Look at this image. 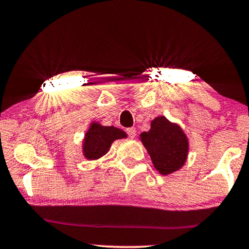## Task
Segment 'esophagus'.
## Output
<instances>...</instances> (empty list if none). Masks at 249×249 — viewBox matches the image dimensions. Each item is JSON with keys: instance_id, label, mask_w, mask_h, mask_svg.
<instances>
[{"instance_id": "1", "label": "esophagus", "mask_w": 249, "mask_h": 249, "mask_svg": "<svg viewBox=\"0 0 249 249\" xmlns=\"http://www.w3.org/2000/svg\"><path fill=\"white\" fill-rule=\"evenodd\" d=\"M126 132H127V134L131 139L135 138V135H136V128L135 127H129V128L126 129Z\"/></svg>"}]
</instances>
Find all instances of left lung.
Wrapping results in <instances>:
<instances>
[{
  "label": "left lung",
  "mask_w": 249,
  "mask_h": 249,
  "mask_svg": "<svg viewBox=\"0 0 249 249\" xmlns=\"http://www.w3.org/2000/svg\"><path fill=\"white\" fill-rule=\"evenodd\" d=\"M140 140L153 166L163 176L179 170L186 162L190 150L187 136L179 125L164 116L151 121V128L141 133Z\"/></svg>",
  "instance_id": "left-lung-1"
}]
</instances>
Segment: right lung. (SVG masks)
Here are the masks:
<instances>
[{
    "mask_svg": "<svg viewBox=\"0 0 249 249\" xmlns=\"http://www.w3.org/2000/svg\"><path fill=\"white\" fill-rule=\"evenodd\" d=\"M127 138L123 129L115 126H104L98 122H91L82 143V152L88 160H97L109 151L111 143Z\"/></svg>",
    "mask_w": 249,
    "mask_h": 249,
    "instance_id": "1",
    "label": "right lung"
}]
</instances>
